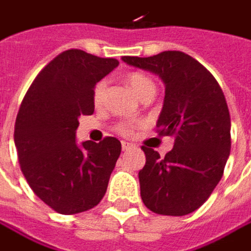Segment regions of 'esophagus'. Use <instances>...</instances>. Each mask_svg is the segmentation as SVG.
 Listing matches in <instances>:
<instances>
[{
    "mask_svg": "<svg viewBox=\"0 0 251 251\" xmlns=\"http://www.w3.org/2000/svg\"><path fill=\"white\" fill-rule=\"evenodd\" d=\"M134 146L131 144V143H126V141H123V144H121V149H123V151H128V150H131Z\"/></svg>",
    "mask_w": 251,
    "mask_h": 251,
    "instance_id": "1",
    "label": "esophagus"
}]
</instances>
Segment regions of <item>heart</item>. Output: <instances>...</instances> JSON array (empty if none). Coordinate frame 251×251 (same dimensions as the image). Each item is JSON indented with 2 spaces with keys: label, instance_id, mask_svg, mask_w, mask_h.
<instances>
[{
  "label": "heart",
  "instance_id": "obj_1",
  "mask_svg": "<svg viewBox=\"0 0 251 251\" xmlns=\"http://www.w3.org/2000/svg\"><path fill=\"white\" fill-rule=\"evenodd\" d=\"M126 84L127 87L134 93L135 96L141 101L147 99H152L154 93H155V84L154 81L143 74V73H138V71H133V73H128L126 75ZM105 97V82L104 81H100L96 84L94 90H93V101L96 105H100ZM134 126L130 124V123H121L117 126V131L123 135H131L134 133Z\"/></svg>",
  "mask_w": 251,
  "mask_h": 251
}]
</instances>
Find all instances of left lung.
Listing matches in <instances>:
<instances>
[{"instance_id": "8db88e82", "label": "left lung", "mask_w": 251, "mask_h": 251, "mask_svg": "<svg viewBox=\"0 0 251 251\" xmlns=\"http://www.w3.org/2000/svg\"><path fill=\"white\" fill-rule=\"evenodd\" d=\"M123 61L157 74L166 97L155 131L174 137L164 157L141 146V199L152 213L186 216L201 206L222 180L230 154V113L222 87L204 65L181 51Z\"/></svg>"}]
</instances>
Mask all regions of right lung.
Listing matches in <instances>:
<instances>
[{"mask_svg":"<svg viewBox=\"0 0 251 251\" xmlns=\"http://www.w3.org/2000/svg\"><path fill=\"white\" fill-rule=\"evenodd\" d=\"M82 50H67L34 78L20 105L14 141L32 191L60 214L96 207L121 152L116 137L75 141L78 117L94 113V85L117 65Z\"/></svg>","mask_w":251,"mask_h":251,"instance_id":"obj_1","label":"right lung"}]
</instances>
